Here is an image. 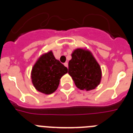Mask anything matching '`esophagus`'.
Returning a JSON list of instances; mask_svg holds the SVG:
<instances>
[{
  "mask_svg": "<svg viewBox=\"0 0 133 133\" xmlns=\"http://www.w3.org/2000/svg\"><path fill=\"white\" fill-rule=\"evenodd\" d=\"M64 65L66 67L68 68V63H64Z\"/></svg>",
  "mask_w": 133,
  "mask_h": 133,
  "instance_id": "obj_1",
  "label": "esophagus"
}]
</instances>
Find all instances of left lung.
Masks as SVG:
<instances>
[{
  "instance_id": "obj_1",
  "label": "left lung",
  "mask_w": 133,
  "mask_h": 133,
  "mask_svg": "<svg viewBox=\"0 0 133 133\" xmlns=\"http://www.w3.org/2000/svg\"><path fill=\"white\" fill-rule=\"evenodd\" d=\"M69 62V74L75 85L81 90H93L99 85L102 70L99 64L90 50L78 48L71 54Z\"/></svg>"
}]
</instances>
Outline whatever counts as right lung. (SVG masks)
I'll use <instances>...</instances> for the list:
<instances>
[{
  "label": "right lung",
  "mask_w": 133,
  "mask_h": 133,
  "mask_svg": "<svg viewBox=\"0 0 133 133\" xmlns=\"http://www.w3.org/2000/svg\"><path fill=\"white\" fill-rule=\"evenodd\" d=\"M67 72V68L56 59L50 50L41 55L32 68V83L36 90L50 95L57 89L60 79Z\"/></svg>",
  "instance_id": "add662e5"
}]
</instances>
